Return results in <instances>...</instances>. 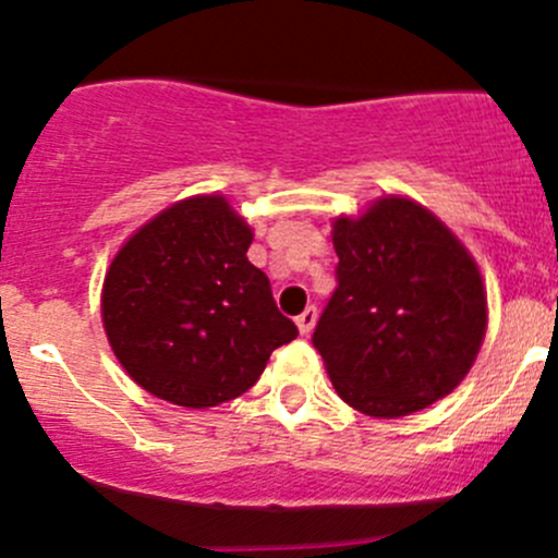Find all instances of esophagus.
Here are the masks:
<instances>
[{"mask_svg": "<svg viewBox=\"0 0 558 558\" xmlns=\"http://www.w3.org/2000/svg\"><path fill=\"white\" fill-rule=\"evenodd\" d=\"M315 318H318V311H315L313 305L305 307V311L296 315V326H300V335H302V337L311 335L313 326H315Z\"/></svg>", "mask_w": 558, "mask_h": 558, "instance_id": "esophagus-1", "label": "esophagus"}]
</instances>
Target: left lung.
<instances>
[{"label":"left lung","instance_id":"1","mask_svg":"<svg viewBox=\"0 0 558 558\" xmlns=\"http://www.w3.org/2000/svg\"><path fill=\"white\" fill-rule=\"evenodd\" d=\"M331 243L337 289L313 345L337 393L375 418L448 397L486 335V289L466 247L404 196L337 218Z\"/></svg>","mask_w":558,"mask_h":558}]
</instances>
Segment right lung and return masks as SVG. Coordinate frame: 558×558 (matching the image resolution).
<instances>
[{
	"label": "right lung",
	"mask_w": 558,
	"mask_h": 558,
	"mask_svg": "<svg viewBox=\"0 0 558 558\" xmlns=\"http://www.w3.org/2000/svg\"><path fill=\"white\" fill-rule=\"evenodd\" d=\"M251 227L223 196H191L112 258L102 320L129 378L180 408H216L258 380L300 335L247 262Z\"/></svg>",
	"instance_id": "add662e5"
}]
</instances>
